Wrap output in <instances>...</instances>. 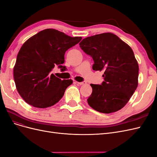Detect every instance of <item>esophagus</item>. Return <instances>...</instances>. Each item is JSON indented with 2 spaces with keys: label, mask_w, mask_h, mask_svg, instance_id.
Instances as JSON below:
<instances>
[{
  "label": "esophagus",
  "mask_w": 157,
  "mask_h": 157,
  "mask_svg": "<svg viewBox=\"0 0 157 157\" xmlns=\"http://www.w3.org/2000/svg\"><path fill=\"white\" fill-rule=\"evenodd\" d=\"M77 83L78 84H80V85H83V84H86V82H85V81H82V82H77Z\"/></svg>",
  "instance_id": "1"
}]
</instances>
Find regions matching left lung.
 Instances as JSON below:
<instances>
[{
  "mask_svg": "<svg viewBox=\"0 0 157 157\" xmlns=\"http://www.w3.org/2000/svg\"><path fill=\"white\" fill-rule=\"evenodd\" d=\"M92 58L94 71H103L104 81L93 84L88 105L102 113H111L125 106L138 85L139 66L134 52L117 35L105 33L86 37L79 43Z\"/></svg>",
  "mask_w": 157,
  "mask_h": 157,
  "instance_id": "obj_1",
  "label": "left lung"
}]
</instances>
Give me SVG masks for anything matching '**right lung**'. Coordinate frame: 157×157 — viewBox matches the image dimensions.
I'll use <instances>...</instances> for the list:
<instances>
[{
	"mask_svg": "<svg viewBox=\"0 0 157 157\" xmlns=\"http://www.w3.org/2000/svg\"><path fill=\"white\" fill-rule=\"evenodd\" d=\"M53 29L42 30L21 46L13 67L18 93L25 101L37 108L54 105L63 96L71 79L61 80L52 73L55 66L65 67V52L81 40Z\"/></svg>",
	"mask_w": 157,
	"mask_h": 157,
	"instance_id": "obj_1",
	"label": "right lung"
}]
</instances>
